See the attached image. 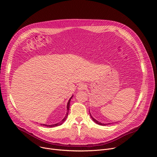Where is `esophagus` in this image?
I'll list each match as a JSON object with an SVG mask.
<instances>
[{
    "label": "esophagus",
    "instance_id": "obj_1",
    "mask_svg": "<svg viewBox=\"0 0 157 157\" xmlns=\"http://www.w3.org/2000/svg\"><path fill=\"white\" fill-rule=\"evenodd\" d=\"M86 85L84 84V83H81L78 85V90L81 91V90H85L86 88Z\"/></svg>",
    "mask_w": 157,
    "mask_h": 157
}]
</instances>
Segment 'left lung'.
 Masks as SVG:
<instances>
[{
  "instance_id": "8db88e82",
  "label": "left lung",
  "mask_w": 157,
  "mask_h": 157,
  "mask_svg": "<svg viewBox=\"0 0 157 157\" xmlns=\"http://www.w3.org/2000/svg\"><path fill=\"white\" fill-rule=\"evenodd\" d=\"M90 117H91V118H92V119L93 120V121H94L95 123H96L97 124H98V125H100L104 126V125H109V124H110L109 123H101L100 121H98L96 120L94 118H93V117H92V116L91 115V114H90Z\"/></svg>"
}]
</instances>
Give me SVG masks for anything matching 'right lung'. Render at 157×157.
Instances as JSON below:
<instances>
[{"label":"right lung","mask_w":157,"mask_h":157,"mask_svg":"<svg viewBox=\"0 0 157 157\" xmlns=\"http://www.w3.org/2000/svg\"><path fill=\"white\" fill-rule=\"evenodd\" d=\"M73 95H72V97L69 98V100L67 102V113H66V115L65 116V117L62 120V121H60V122L57 123H55V124H52V125H46V124H40L41 125H44V126H46L47 127H56V126H59V125H61L62 123L65 121V120L67 119V117L68 116V113H69V108H70V102H71V98H72Z\"/></svg>","instance_id":"right-lung-1"}]
</instances>
